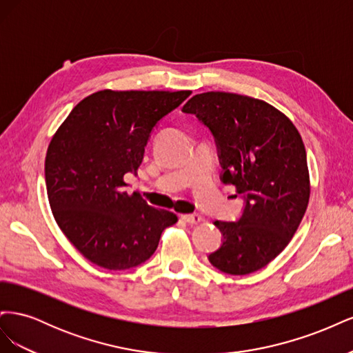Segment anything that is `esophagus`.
Here are the masks:
<instances>
[{
    "mask_svg": "<svg viewBox=\"0 0 353 353\" xmlns=\"http://www.w3.org/2000/svg\"><path fill=\"white\" fill-rule=\"evenodd\" d=\"M179 219L187 223H199L201 221V216L199 213H191V215H181Z\"/></svg>",
    "mask_w": 353,
    "mask_h": 353,
    "instance_id": "obj_1",
    "label": "esophagus"
}]
</instances>
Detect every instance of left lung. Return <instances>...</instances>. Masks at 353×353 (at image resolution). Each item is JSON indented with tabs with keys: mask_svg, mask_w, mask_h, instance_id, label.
Here are the masks:
<instances>
[{
	"mask_svg": "<svg viewBox=\"0 0 353 353\" xmlns=\"http://www.w3.org/2000/svg\"><path fill=\"white\" fill-rule=\"evenodd\" d=\"M183 112L209 128L222 183L244 199L237 222L215 221L223 240L209 262L230 275L258 271L285 249L307 208L311 184L302 137L284 113L248 95L197 94Z\"/></svg>",
	"mask_w": 353,
	"mask_h": 353,
	"instance_id": "1",
	"label": "left lung"
}]
</instances>
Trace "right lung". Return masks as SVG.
Wrapping results in <instances>:
<instances>
[{
  "label": "right lung",
  "instance_id": "add662e5",
  "mask_svg": "<svg viewBox=\"0 0 353 353\" xmlns=\"http://www.w3.org/2000/svg\"><path fill=\"white\" fill-rule=\"evenodd\" d=\"M191 91H97L74 105L47 150L46 184L63 234L90 262L130 270L157 249L176 215L125 191L156 123Z\"/></svg>",
  "mask_w": 353,
  "mask_h": 353
}]
</instances>
